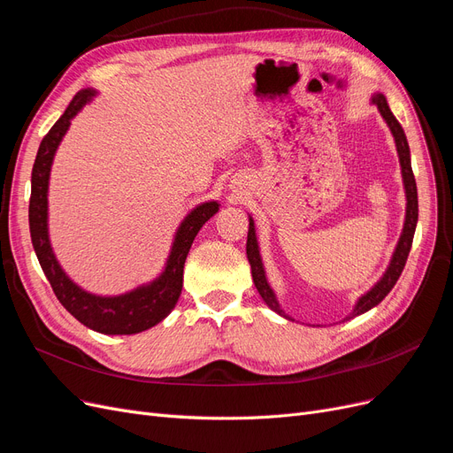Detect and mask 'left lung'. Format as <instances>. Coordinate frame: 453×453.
Wrapping results in <instances>:
<instances>
[{
	"instance_id": "8db88e82",
	"label": "left lung",
	"mask_w": 453,
	"mask_h": 453,
	"mask_svg": "<svg viewBox=\"0 0 453 453\" xmlns=\"http://www.w3.org/2000/svg\"><path fill=\"white\" fill-rule=\"evenodd\" d=\"M371 103L377 104L380 116L384 118V121L388 123L389 131L394 134L395 140V148H397V155H399V165H401V176H403V185H404V196H407V213H404V225H403V232L401 238L397 242L395 251L392 255V260H389V266L386 268L384 275L380 277L379 283L372 287L371 290H367L360 300L356 302L352 313L345 319L350 320L357 315L365 313V311L372 309L375 305H379L386 296L389 294V290L394 288V285L397 283V279L404 268V262L409 258L411 247H412V238H414V230H416V223H418V189H416V180L412 174V166H411V150H409V142L407 136H404L403 127L399 126V121L395 119V116L392 114L388 106L386 97L382 93H375L371 97ZM247 258L249 264H251V273H253V280L255 287L258 290V294L262 296L264 303H266L272 311H275L277 315L285 317L288 320H292V317H288L283 309H280L277 296L272 290L268 279H266V272H264V264L260 258V249H258V242H257V232H255V221L253 217H249V232H247Z\"/></svg>"
}]
</instances>
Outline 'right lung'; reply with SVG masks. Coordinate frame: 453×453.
Masks as SVG:
<instances>
[{
  "label": "right lung",
  "instance_id": "1",
  "mask_svg": "<svg viewBox=\"0 0 453 453\" xmlns=\"http://www.w3.org/2000/svg\"><path fill=\"white\" fill-rule=\"evenodd\" d=\"M96 89L78 91L52 129L46 133L39 146L31 170L29 198V234L41 268L50 280L59 303L89 330L106 335H133L150 330L170 315L178 303L183 287V266L193 240L204 223L219 211V202L210 200L187 213L176 230L173 249L159 277L131 292L119 296H97L78 287L59 266L49 238V180L56 150L65 136L71 119L96 96Z\"/></svg>",
  "mask_w": 453,
  "mask_h": 453
}]
</instances>
